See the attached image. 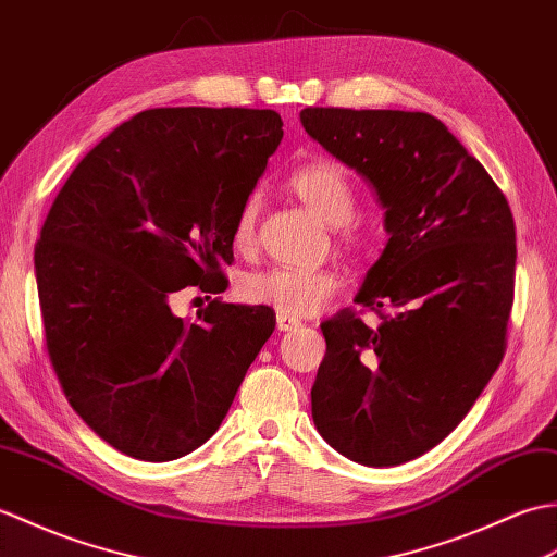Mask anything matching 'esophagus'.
<instances>
[{"label":"esophagus","instance_id":"1","mask_svg":"<svg viewBox=\"0 0 557 557\" xmlns=\"http://www.w3.org/2000/svg\"><path fill=\"white\" fill-rule=\"evenodd\" d=\"M276 326H278V331H295L300 326V319H295V317H288V314H276Z\"/></svg>","mask_w":557,"mask_h":557}]
</instances>
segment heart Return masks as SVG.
I'll return each mask as SVG.
<instances>
[{"mask_svg": "<svg viewBox=\"0 0 557 557\" xmlns=\"http://www.w3.org/2000/svg\"><path fill=\"white\" fill-rule=\"evenodd\" d=\"M288 190L331 226H338L345 247H362L364 231L352 224L357 195L350 176L331 162H312L295 169L286 181ZM259 197L243 202L233 224V247L240 255L255 250ZM341 288V276L326 267H274L255 271L240 281V298L252 305H269L288 317H307L321 310Z\"/></svg>", "mask_w": 557, "mask_h": 557, "instance_id": "b5f03b06", "label": "heart"}]
</instances>
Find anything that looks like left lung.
Instances as JSON below:
<instances>
[{
    "label": "left lung",
    "instance_id": "1",
    "mask_svg": "<svg viewBox=\"0 0 557 557\" xmlns=\"http://www.w3.org/2000/svg\"><path fill=\"white\" fill-rule=\"evenodd\" d=\"M300 121L372 183L391 236L355 295L381 324L352 310L321 324L314 424L352 462L403 465L462 422L503 360L517 259L510 205L424 111L307 107Z\"/></svg>",
    "mask_w": 557,
    "mask_h": 557
}]
</instances>
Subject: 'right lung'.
<instances>
[{
    "instance_id": "right-lung-1",
    "label": "right lung",
    "mask_w": 557,
    "mask_h": 557,
    "mask_svg": "<svg viewBox=\"0 0 557 557\" xmlns=\"http://www.w3.org/2000/svg\"><path fill=\"white\" fill-rule=\"evenodd\" d=\"M271 109L166 107L81 159L35 245L47 352L78 417L111 448L169 462L224 422L276 326L212 300L185 324L169 298L221 293L233 224L283 138Z\"/></svg>"
}]
</instances>
